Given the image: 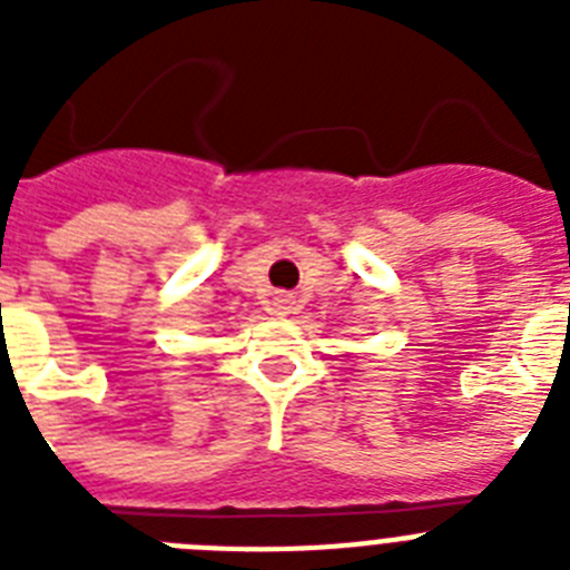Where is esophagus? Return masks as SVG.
I'll use <instances>...</instances> for the list:
<instances>
[{
	"mask_svg": "<svg viewBox=\"0 0 570 570\" xmlns=\"http://www.w3.org/2000/svg\"><path fill=\"white\" fill-rule=\"evenodd\" d=\"M296 305V299L291 294H276L274 296V314H291Z\"/></svg>",
	"mask_w": 570,
	"mask_h": 570,
	"instance_id": "esophagus-1",
	"label": "esophagus"
}]
</instances>
